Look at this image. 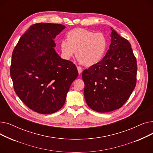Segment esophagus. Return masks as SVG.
<instances>
[{"label": "esophagus", "mask_w": 153, "mask_h": 153, "mask_svg": "<svg viewBox=\"0 0 153 153\" xmlns=\"http://www.w3.org/2000/svg\"><path fill=\"white\" fill-rule=\"evenodd\" d=\"M77 70H78L79 74H81L82 72V71H83L82 68L81 67H80V66H77Z\"/></svg>", "instance_id": "obj_1"}]
</instances>
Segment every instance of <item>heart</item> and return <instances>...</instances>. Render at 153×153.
Here are the masks:
<instances>
[{"instance_id":"b5f03b06","label":"heart","mask_w":153,"mask_h":153,"mask_svg":"<svg viewBox=\"0 0 153 153\" xmlns=\"http://www.w3.org/2000/svg\"><path fill=\"white\" fill-rule=\"evenodd\" d=\"M66 40L61 43L62 58L69 59L74 52L79 61L85 66L98 63L106 51L107 42L101 33H95L83 28H75L69 31Z\"/></svg>"}]
</instances>
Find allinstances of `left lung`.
Masks as SVG:
<instances>
[{
	"label": "left lung",
	"mask_w": 153,
	"mask_h": 153,
	"mask_svg": "<svg viewBox=\"0 0 153 153\" xmlns=\"http://www.w3.org/2000/svg\"><path fill=\"white\" fill-rule=\"evenodd\" d=\"M110 36L105 57L82 74L87 105L100 113L122 107L136 84L137 62L131 44L114 30Z\"/></svg>",
	"instance_id": "left-lung-1"
}]
</instances>
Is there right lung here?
I'll return each mask as SVG.
<instances>
[{
  "label": "right lung",
  "instance_id": "obj_1",
  "mask_svg": "<svg viewBox=\"0 0 153 153\" xmlns=\"http://www.w3.org/2000/svg\"><path fill=\"white\" fill-rule=\"evenodd\" d=\"M64 28L61 24H33L12 53L10 72L14 91L25 105L39 114L61 109L78 76L75 64L62 59L54 49V39Z\"/></svg>",
  "mask_w": 153,
  "mask_h": 153
}]
</instances>
